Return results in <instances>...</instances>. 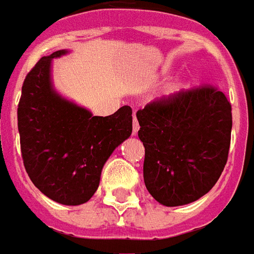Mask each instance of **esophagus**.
I'll use <instances>...</instances> for the list:
<instances>
[{
  "instance_id": "esophagus-1",
  "label": "esophagus",
  "mask_w": 254,
  "mask_h": 254,
  "mask_svg": "<svg viewBox=\"0 0 254 254\" xmlns=\"http://www.w3.org/2000/svg\"><path fill=\"white\" fill-rule=\"evenodd\" d=\"M138 130H139V124H138V120H136V118L134 116V120H132V134L136 135Z\"/></svg>"
}]
</instances>
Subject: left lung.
<instances>
[{
  "label": "left lung",
  "mask_w": 254,
  "mask_h": 254,
  "mask_svg": "<svg viewBox=\"0 0 254 254\" xmlns=\"http://www.w3.org/2000/svg\"><path fill=\"white\" fill-rule=\"evenodd\" d=\"M145 146L143 181L164 206L194 202L209 191L227 163L231 105L202 86L154 101L136 112Z\"/></svg>",
  "instance_id": "1"
}]
</instances>
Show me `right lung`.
Segmentation results:
<instances>
[{"label": "right lung", "mask_w": 254, "mask_h": 254, "mask_svg": "<svg viewBox=\"0 0 254 254\" xmlns=\"http://www.w3.org/2000/svg\"><path fill=\"white\" fill-rule=\"evenodd\" d=\"M38 61L24 79L17 108L23 163L41 193L63 205L87 202L100 186L101 172L113 150L130 138L132 111L124 105L111 116H94L56 90L53 59Z\"/></svg>", "instance_id": "obj_1"}]
</instances>
